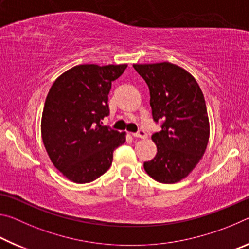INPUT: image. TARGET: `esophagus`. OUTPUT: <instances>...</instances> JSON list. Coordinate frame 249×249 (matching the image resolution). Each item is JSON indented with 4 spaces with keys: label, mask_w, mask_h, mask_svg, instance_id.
<instances>
[{
    "label": "esophagus",
    "mask_w": 249,
    "mask_h": 249,
    "mask_svg": "<svg viewBox=\"0 0 249 249\" xmlns=\"http://www.w3.org/2000/svg\"><path fill=\"white\" fill-rule=\"evenodd\" d=\"M132 135H133L134 137H136V138H146L147 137L146 132H145V130H142V129L138 130L137 133H133Z\"/></svg>",
    "instance_id": "1"
}]
</instances>
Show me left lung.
<instances>
[{"label": "left lung", "instance_id": "8db88e82", "mask_svg": "<svg viewBox=\"0 0 249 249\" xmlns=\"http://www.w3.org/2000/svg\"><path fill=\"white\" fill-rule=\"evenodd\" d=\"M149 88L150 107L161 130L151 140L157 154L144 162L147 175L160 183H177L191 174L205 153L210 122L203 93L195 77L171 62L135 64Z\"/></svg>", "mask_w": 249, "mask_h": 249}]
</instances>
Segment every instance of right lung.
<instances>
[{
  "label": "right lung",
  "mask_w": 249,
  "mask_h": 249,
  "mask_svg": "<svg viewBox=\"0 0 249 249\" xmlns=\"http://www.w3.org/2000/svg\"><path fill=\"white\" fill-rule=\"evenodd\" d=\"M127 65H79L54 80L41 115V138L53 166L75 183L91 182L108 170L126 133L101 123L108 111L112 82Z\"/></svg>",
  "instance_id": "add662e5"
}]
</instances>
